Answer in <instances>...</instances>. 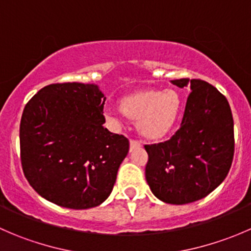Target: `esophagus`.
<instances>
[{
  "instance_id": "1",
  "label": "esophagus",
  "mask_w": 251,
  "mask_h": 251,
  "mask_svg": "<svg viewBox=\"0 0 251 251\" xmlns=\"http://www.w3.org/2000/svg\"><path fill=\"white\" fill-rule=\"evenodd\" d=\"M130 146H131V151H132V149L140 148V147H142V143H141V142H138V141L131 140L130 141Z\"/></svg>"
}]
</instances>
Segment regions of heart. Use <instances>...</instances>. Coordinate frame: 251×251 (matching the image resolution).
<instances>
[{
  "label": "heart",
  "mask_w": 251,
  "mask_h": 251,
  "mask_svg": "<svg viewBox=\"0 0 251 251\" xmlns=\"http://www.w3.org/2000/svg\"><path fill=\"white\" fill-rule=\"evenodd\" d=\"M181 97L174 90H142L124 98L123 110L136 119L138 132L146 138H160L173 128L181 110ZM105 116L114 123L121 118V111L107 105Z\"/></svg>",
  "instance_id": "b5f03b06"
}]
</instances>
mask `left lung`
<instances>
[{
    "label": "left lung",
    "mask_w": 251,
    "mask_h": 251,
    "mask_svg": "<svg viewBox=\"0 0 251 251\" xmlns=\"http://www.w3.org/2000/svg\"><path fill=\"white\" fill-rule=\"evenodd\" d=\"M189 85L181 127L173 137L144 146L148 153L146 179L151 193L168 204L203 199L222 183L233 160V118L226 97L203 80L179 78Z\"/></svg>",
    "instance_id": "1"
}]
</instances>
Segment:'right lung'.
<instances>
[{
  "mask_svg": "<svg viewBox=\"0 0 251 251\" xmlns=\"http://www.w3.org/2000/svg\"><path fill=\"white\" fill-rule=\"evenodd\" d=\"M105 97L95 83H52L25 105L20 159L30 186L68 209L98 206L110 196L130 143L103 126Z\"/></svg>",
  "mask_w": 251,
  "mask_h": 251,
  "instance_id": "right-lung-1",
  "label": "right lung"
}]
</instances>
